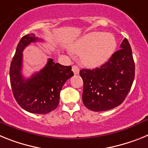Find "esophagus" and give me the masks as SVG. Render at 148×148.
<instances>
[{
    "label": "esophagus",
    "instance_id": "esophagus-1",
    "mask_svg": "<svg viewBox=\"0 0 148 148\" xmlns=\"http://www.w3.org/2000/svg\"><path fill=\"white\" fill-rule=\"evenodd\" d=\"M72 71H73V72L74 73V74H75V75H77V74H79V67H78L77 65H73V66H72Z\"/></svg>",
    "mask_w": 148,
    "mask_h": 148
}]
</instances>
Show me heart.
I'll use <instances>...</instances> for the list:
<instances>
[{
    "instance_id": "obj_1",
    "label": "heart",
    "mask_w": 148,
    "mask_h": 148,
    "mask_svg": "<svg viewBox=\"0 0 148 148\" xmlns=\"http://www.w3.org/2000/svg\"><path fill=\"white\" fill-rule=\"evenodd\" d=\"M116 46V40L113 35L93 32L77 39L71 46V50L76 54H82L83 65L95 68L104 64L111 57Z\"/></svg>"
}]
</instances>
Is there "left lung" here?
<instances>
[{
	"mask_svg": "<svg viewBox=\"0 0 148 148\" xmlns=\"http://www.w3.org/2000/svg\"><path fill=\"white\" fill-rule=\"evenodd\" d=\"M120 47L100 68L79 71L83 80V102L88 110H112L121 104L129 93L134 80V60L127 38Z\"/></svg>",
	"mask_w": 148,
	"mask_h": 148,
	"instance_id": "obj_1",
	"label": "left lung"
}]
</instances>
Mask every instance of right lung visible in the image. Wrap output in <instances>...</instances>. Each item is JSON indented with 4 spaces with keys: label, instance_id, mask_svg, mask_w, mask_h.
I'll list each match as a JSON object with an SVG mask.
<instances>
[{
    "label": "right lung",
    "instance_id": "right-lung-1",
    "mask_svg": "<svg viewBox=\"0 0 148 148\" xmlns=\"http://www.w3.org/2000/svg\"><path fill=\"white\" fill-rule=\"evenodd\" d=\"M42 41L33 33L24 36L18 44L11 62L10 78L15 101L24 110L36 114H47L60 103V94L65 82L74 75L71 66L47 60L40 71L25 79L21 74L23 51L31 42Z\"/></svg>",
    "mask_w": 148,
    "mask_h": 148
}]
</instances>
